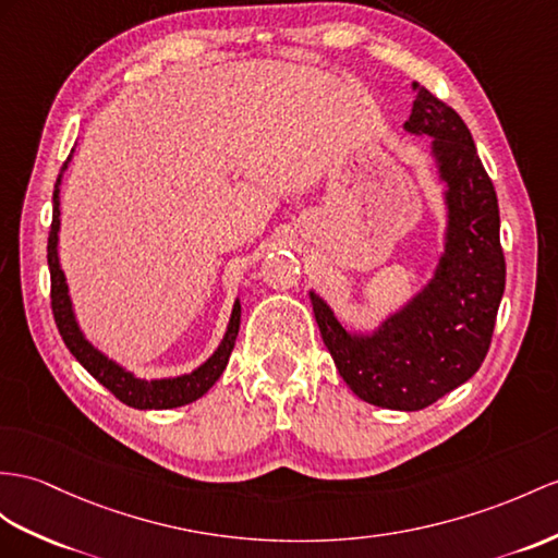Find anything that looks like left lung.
<instances>
[{"label":"left lung","instance_id":"8db88e82","mask_svg":"<svg viewBox=\"0 0 558 558\" xmlns=\"http://www.w3.org/2000/svg\"><path fill=\"white\" fill-rule=\"evenodd\" d=\"M407 132L433 137L447 182L445 255L436 277L372 336H350L322 298L310 293L322 341L343 381L364 402L416 412L481 369L490 350L507 281L499 206L490 174L452 106L414 83Z\"/></svg>","mask_w":558,"mask_h":558}]
</instances>
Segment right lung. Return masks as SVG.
Instances as JSON below:
<instances>
[{
	"label": "right lung",
	"mask_w": 558,
	"mask_h": 558,
	"mask_svg": "<svg viewBox=\"0 0 558 558\" xmlns=\"http://www.w3.org/2000/svg\"><path fill=\"white\" fill-rule=\"evenodd\" d=\"M65 168V166H63ZM61 168V170H63ZM59 182L61 174L57 177V186H53V215H51V229H49V241H47V263H49V275H51V312L53 322L59 326V333L68 350L73 352V357L85 366V369L97 378V381L113 392V396L125 402L134 410H172V407H182L198 400L201 396L213 388L217 378L222 376L225 366L232 355L236 336H239V324H241V305H234L232 322H229V329L225 333V341L220 348L215 350V355L201 364L196 372L177 378H162V381H142V378L132 376L130 372L122 369L116 362L104 357L99 350H94L83 333L77 329V322L73 317L71 298H68L65 277L59 265Z\"/></svg>",
	"instance_id": "right-lung-1"
}]
</instances>
